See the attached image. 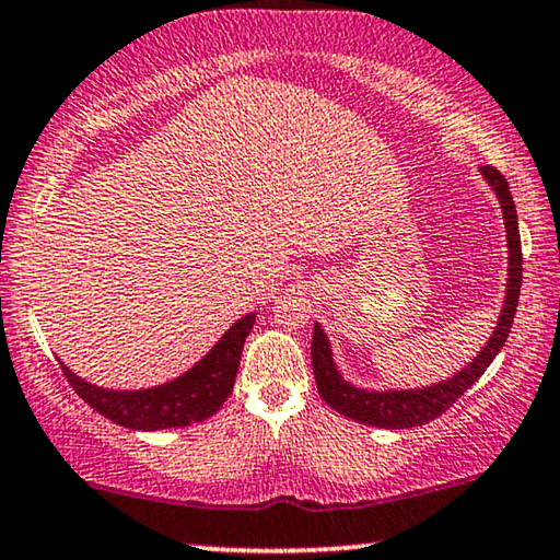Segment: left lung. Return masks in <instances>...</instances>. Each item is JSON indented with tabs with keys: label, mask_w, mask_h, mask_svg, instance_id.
<instances>
[{
	"label": "left lung",
	"mask_w": 560,
	"mask_h": 560,
	"mask_svg": "<svg viewBox=\"0 0 560 560\" xmlns=\"http://www.w3.org/2000/svg\"><path fill=\"white\" fill-rule=\"evenodd\" d=\"M482 175L493 186L495 196L503 208L505 231H508V248H511V273H508V291H505V304L500 312L498 327L493 337L488 339V345L482 347V352L475 360L440 385L424 387V389H397V392H366L360 387H352L349 382L341 380L337 366L331 362V349L327 341V334L314 324L312 334V366H314V380L316 389L324 402L339 415L357 420L362 424H372V428H387V430H407V428H420L440 417L445 410H450L457 399H460L475 382L482 377V372L488 370L490 362L495 360V354L503 349L508 334H511L515 308H518L521 296V281H523V254H521V231H518V213H515V203L508 188L505 175L493 165H482Z\"/></svg>",
	"instance_id": "left-lung-1"
}]
</instances>
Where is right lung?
<instances>
[{
  "label": "right lung",
  "instance_id": "obj_1",
  "mask_svg": "<svg viewBox=\"0 0 560 560\" xmlns=\"http://www.w3.org/2000/svg\"><path fill=\"white\" fill-rule=\"evenodd\" d=\"M254 322V314L238 319L194 370L180 374L178 380L168 382V385L153 389H103L80 380L62 362L60 364L72 389L95 412L113 420L115 424L148 432L186 428L190 422H200L213 412H219L221 405L226 402V397L233 392V380H236L241 364V349H244V341L248 331H252Z\"/></svg>",
  "mask_w": 560,
  "mask_h": 560
}]
</instances>
